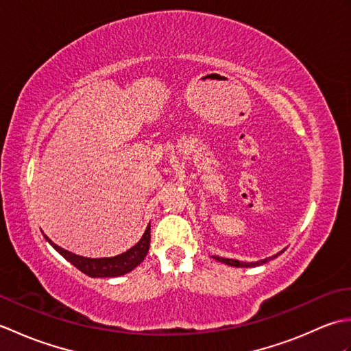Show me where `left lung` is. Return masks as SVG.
Here are the masks:
<instances>
[{"label": "left lung", "instance_id": "8db88e82", "mask_svg": "<svg viewBox=\"0 0 351 351\" xmlns=\"http://www.w3.org/2000/svg\"><path fill=\"white\" fill-rule=\"evenodd\" d=\"M282 252H283V250H282ZM282 252H280V253H282ZM280 253H278V255H280ZM278 255L271 256V259H273V258H276ZM214 259H215V261H219V263H223V264H226V265H230V267H243V268H247V267L263 265V264L268 263V259H270V258H265V259L256 261V263H241V261H237V259H228V258H221V256H214Z\"/></svg>", "mask_w": 351, "mask_h": 351}]
</instances>
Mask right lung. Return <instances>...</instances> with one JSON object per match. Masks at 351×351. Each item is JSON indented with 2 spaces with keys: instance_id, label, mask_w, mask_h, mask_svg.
<instances>
[{
  "instance_id": "add662e5",
  "label": "right lung",
  "mask_w": 351,
  "mask_h": 351,
  "mask_svg": "<svg viewBox=\"0 0 351 351\" xmlns=\"http://www.w3.org/2000/svg\"><path fill=\"white\" fill-rule=\"evenodd\" d=\"M45 240L60 253L66 261H69V263L72 265H75L80 271L90 276V278H117V276H123L132 271L147 255L149 243H151V223H149L145 234L141 235L140 241L136 245H132L130 250L121 253V255L111 258L80 256L75 255V253L60 247V245H57L56 243H52L47 235H45Z\"/></svg>"
}]
</instances>
